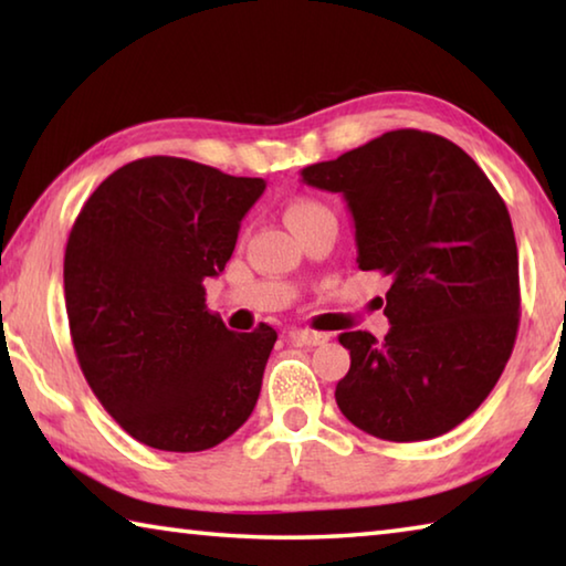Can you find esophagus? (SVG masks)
<instances>
[{
  "instance_id": "1",
  "label": "esophagus",
  "mask_w": 566,
  "mask_h": 566,
  "mask_svg": "<svg viewBox=\"0 0 566 566\" xmlns=\"http://www.w3.org/2000/svg\"><path fill=\"white\" fill-rule=\"evenodd\" d=\"M290 337L296 342V344H304V347H319V344H324L329 339V334L324 332H312V329H294Z\"/></svg>"
}]
</instances>
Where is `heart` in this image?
<instances>
[{
    "mask_svg": "<svg viewBox=\"0 0 566 566\" xmlns=\"http://www.w3.org/2000/svg\"><path fill=\"white\" fill-rule=\"evenodd\" d=\"M329 209L324 207L322 202H314V199H294V202L286 207V222L294 227H300L306 219H314L319 214H327Z\"/></svg>",
    "mask_w": 566,
    "mask_h": 566,
    "instance_id": "obj_1",
    "label": "heart"
}]
</instances>
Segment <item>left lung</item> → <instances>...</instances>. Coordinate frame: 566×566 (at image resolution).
<instances>
[{"label": "left lung", "instance_id": "1", "mask_svg": "<svg viewBox=\"0 0 566 566\" xmlns=\"http://www.w3.org/2000/svg\"><path fill=\"white\" fill-rule=\"evenodd\" d=\"M349 207L361 272L387 274V337L339 334L337 405L387 442L447 434L490 397L520 327L510 212L476 161L432 132L395 129L304 167Z\"/></svg>", "mask_w": 566, "mask_h": 566}]
</instances>
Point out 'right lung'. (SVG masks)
I'll use <instances>...</instances> for the list:
<instances>
[{
  "label": "right lung",
  "instance_id": "1",
  "mask_svg": "<svg viewBox=\"0 0 566 566\" xmlns=\"http://www.w3.org/2000/svg\"><path fill=\"white\" fill-rule=\"evenodd\" d=\"M179 157L129 161L94 189L64 252L76 359L114 421L161 452H205L260 399L276 332H232L205 304L264 191Z\"/></svg>",
  "mask_w": 566,
  "mask_h": 566
}]
</instances>
